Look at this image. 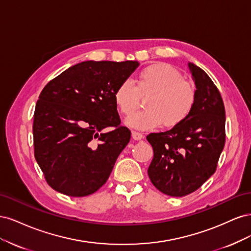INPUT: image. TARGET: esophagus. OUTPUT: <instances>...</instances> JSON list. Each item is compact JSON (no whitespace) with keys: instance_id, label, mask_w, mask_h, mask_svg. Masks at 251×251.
<instances>
[{"instance_id":"esophagus-1","label":"esophagus","mask_w":251,"mask_h":251,"mask_svg":"<svg viewBox=\"0 0 251 251\" xmlns=\"http://www.w3.org/2000/svg\"><path fill=\"white\" fill-rule=\"evenodd\" d=\"M132 138L134 140H141L144 138V136L138 132H132Z\"/></svg>"}]
</instances>
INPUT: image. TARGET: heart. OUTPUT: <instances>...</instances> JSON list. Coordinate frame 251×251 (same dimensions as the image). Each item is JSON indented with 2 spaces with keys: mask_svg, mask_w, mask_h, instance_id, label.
<instances>
[{
  "mask_svg": "<svg viewBox=\"0 0 251 251\" xmlns=\"http://www.w3.org/2000/svg\"><path fill=\"white\" fill-rule=\"evenodd\" d=\"M149 94L148 110L128 117L126 120L128 127L149 131L160 125L176 126L187 118L196 102L195 86L164 63L143 68L136 79V87L130 81L121 82L114 92V101L124 115L130 116L138 109L140 96Z\"/></svg>",
  "mask_w": 251,
  "mask_h": 251,
  "instance_id": "heart-1",
  "label": "heart"
}]
</instances>
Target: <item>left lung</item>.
Returning a JSON list of instances; mask_svg holds the SVG:
<instances>
[{
  "label": "left lung",
  "instance_id": "obj_1",
  "mask_svg": "<svg viewBox=\"0 0 251 251\" xmlns=\"http://www.w3.org/2000/svg\"><path fill=\"white\" fill-rule=\"evenodd\" d=\"M196 102L185 120L147 140L154 157L148 174L154 186L172 197L197 191L217 169L225 144V108L221 94L200 67L188 62Z\"/></svg>",
  "mask_w": 251,
  "mask_h": 251
}]
</instances>
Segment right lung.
Segmentation results:
<instances>
[{"instance_id": "1", "label": "right lung", "mask_w": 251, "mask_h": 251, "mask_svg": "<svg viewBox=\"0 0 251 251\" xmlns=\"http://www.w3.org/2000/svg\"><path fill=\"white\" fill-rule=\"evenodd\" d=\"M140 64L87 60L43 89L33 120L34 157L54 191L85 197L98 191L131 139L120 126L114 92ZM116 127L105 133L104 128Z\"/></svg>"}]
</instances>
